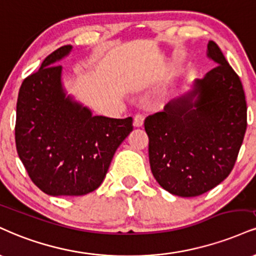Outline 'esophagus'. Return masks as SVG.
Returning <instances> with one entry per match:
<instances>
[{"label": "esophagus", "mask_w": 256, "mask_h": 256, "mask_svg": "<svg viewBox=\"0 0 256 256\" xmlns=\"http://www.w3.org/2000/svg\"><path fill=\"white\" fill-rule=\"evenodd\" d=\"M143 122H144L143 114H140V113H137V114L134 116V125L136 126V128H140V126L143 125Z\"/></svg>", "instance_id": "1"}]
</instances>
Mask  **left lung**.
<instances>
[{"label":"left lung","instance_id":"1","mask_svg":"<svg viewBox=\"0 0 256 256\" xmlns=\"http://www.w3.org/2000/svg\"><path fill=\"white\" fill-rule=\"evenodd\" d=\"M208 56L218 66L196 81L187 98L170 101L144 122L154 178L169 193L187 198L232 173L247 130L241 80L214 42H208Z\"/></svg>","mask_w":256,"mask_h":256}]
</instances>
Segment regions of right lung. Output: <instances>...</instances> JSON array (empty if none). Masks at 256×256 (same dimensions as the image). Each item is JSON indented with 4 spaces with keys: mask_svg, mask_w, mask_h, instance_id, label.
Here are the masks:
<instances>
[{
    "mask_svg": "<svg viewBox=\"0 0 256 256\" xmlns=\"http://www.w3.org/2000/svg\"><path fill=\"white\" fill-rule=\"evenodd\" d=\"M72 50L57 48L24 80L15 122L18 155L30 180L50 196H83L102 184L122 142L134 130L131 116L113 119L66 98L62 66Z\"/></svg>",
    "mask_w": 256,
    "mask_h": 256,
    "instance_id": "add662e5",
    "label": "right lung"
}]
</instances>
